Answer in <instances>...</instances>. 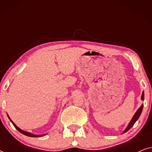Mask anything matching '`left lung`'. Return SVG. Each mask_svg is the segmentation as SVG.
Listing matches in <instances>:
<instances>
[{
	"label": "left lung",
	"instance_id": "1",
	"mask_svg": "<svg viewBox=\"0 0 152 152\" xmlns=\"http://www.w3.org/2000/svg\"><path fill=\"white\" fill-rule=\"evenodd\" d=\"M141 99L142 100H144V91H143L142 93V96H141ZM142 109H143V104L142 105L140 106V107L139 108V109L137 110V111L135 113L134 115L133 116V118H132V120H131V121L129 123L128 126H126V128L124 129V131L123 132H122V134H124V133H126L127 131H129L130 129L133 126H134V124L136 123V122L138 120V119L139 118V117H140V115H141V113H142Z\"/></svg>",
	"mask_w": 152,
	"mask_h": 152
}]
</instances>
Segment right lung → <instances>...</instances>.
Here are the masks:
<instances>
[{"mask_svg": "<svg viewBox=\"0 0 152 152\" xmlns=\"http://www.w3.org/2000/svg\"><path fill=\"white\" fill-rule=\"evenodd\" d=\"M7 117H8V118H9L10 119V121H11V122L12 124H13V125L15 126V128L16 129H17L18 132H20L21 133V134H23V135H26V136H29V137H33V138H38V137H41V136H45V135H46L47 134H42V135H37V134H32V133H30V132H26V131H23V130H22V129H20V128H18L17 126L15 124H14V122L12 121V120H11V118H10V116L7 115Z\"/></svg>", "mask_w": 152, "mask_h": 152, "instance_id": "add662e5", "label": "right lung"}]
</instances>
